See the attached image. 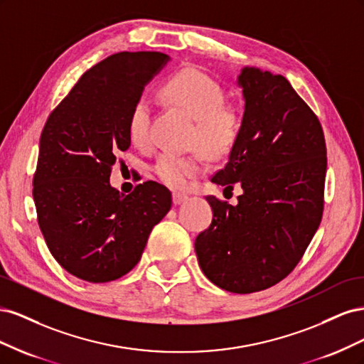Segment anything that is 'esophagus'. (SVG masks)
Masks as SVG:
<instances>
[{"instance_id":"esophagus-1","label":"esophagus","mask_w":364,"mask_h":364,"mask_svg":"<svg viewBox=\"0 0 364 364\" xmlns=\"http://www.w3.org/2000/svg\"><path fill=\"white\" fill-rule=\"evenodd\" d=\"M186 199H188V196L183 194V193H173V203H174V205H181V203H183Z\"/></svg>"}]
</instances>
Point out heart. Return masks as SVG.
Segmentation results:
<instances>
[{
	"label": "heart",
	"mask_w": 364,
	"mask_h": 364,
	"mask_svg": "<svg viewBox=\"0 0 364 364\" xmlns=\"http://www.w3.org/2000/svg\"><path fill=\"white\" fill-rule=\"evenodd\" d=\"M162 95L196 119L193 139L213 155H223L235 144L241 127L237 109L225 105V91L214 79L196 68H183L162 86ZM151 107L146 97L134 105L127 121L130 141L146 146L150 141ZM205 167L202 153L174 155L164 153L155 165L158 178L176 190H182Z\"/></svg>",
	"instance_id": "heart-1"
}]
</instances>
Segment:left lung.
<instances>
[{"label": "left lung", "instance_id": "8db88e82", "mask_svg": "<svg viewBox=\"0 0 364 364\" xmlns=\"http://www.w3.org/2000/svg\"><path fill=\"white\" fill-rule=\"evenodd\" d=\"M240 134L214 183L243 190L237 205L206 200L213 223L194 250L205 277L230 293L278 284L301 261L321 225L326 147L317 117L285 77L243 67Z\"/></svg>", "mask_w": 364, "mask_h": 364}]
</instances>
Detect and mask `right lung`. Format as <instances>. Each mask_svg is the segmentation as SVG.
Returning a JSON list of instances; mask_svg holds the SVG:
<instances>
[{
    "label": "right lung",
    "instance_id": "add662e5",
    "mask_svg": "<svg viewBox=\"0 0 364 364\" xmlns=\"http://www.w3.org/2000/svg\"><path fill=\"white\" fill-rule=\"evenodd\" d=\"M170 60L158 51L112 54L80 77L42 130L38 222L54 259L75 278L100 284L129 273L170 211L171 193L158 182L127 196L109 182L117 155L130 147L132 107Z\"/></svg>",
    "mask_w": 364,
    "mask_h": 364
}]
</instances>
